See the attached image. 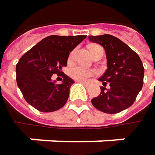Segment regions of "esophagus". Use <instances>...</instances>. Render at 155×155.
Returning a JSON list of instances; mask_svg holds the SVG:
<instances>
[{"label": "esophagus", "mask_w": 155, "mask_h": 155, "mask_svg": "<svg viewBox=\"0 0 155 155\" xmlns=\"http://www.w3.org/2000/svg\"><path fill=\"white\" fill-rule=\"evenodd\" d=\"M81 83H82L83 85H88V82L87 81H80Z\"/></svg>", "instance_id": "1"}]
</instances>
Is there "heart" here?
Wrapping results in <instances>:
<instances>
[{
	"mask_svg": "<svg viewBox=\"0 0 155 155\" xmlns=\"http://www.w3.org/2000/svg\"><path fill=\"white\" fill-rule=\"evenodd\" d=\"M99 47L97 45H93L90 47V50L94 48V47ZM73 57V53H71L70 56H69V60H71ZM96 74V71L93 69H90L84 66H81V65H77V66H74L73 68H71L70 70V75L71 77L74 80L77 81H86L90 77L93 76Z\"/></svg>",
	"mask_w": 155,
	"mask_h": 155,
	"instance_id": "1",
	"label": "heart"
}]
</instances>
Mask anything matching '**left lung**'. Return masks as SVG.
<instances>
[{
	"instance_id": "8db88e82",
	"label": "left lung",
	"mask_w": 155,
	"mask_h": 155,
	"mask_svg": "<svg viewBox=\"0 0 155 155\" xmlns=\"http://www.w3.org/2000/svg\"><path fill=\"white\" fill-rule=\"evenodd\" d=\"M89 39L104 47L108 64L107 71L99 79L103 83L101 94L91 103L104 113H119L133 105L143 87V63L134 50L114 36H90Z\"/></svg>"
}]
</instances>
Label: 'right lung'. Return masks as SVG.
<instances>
[{
  "label": "right lung",
  "mask_w": 155,
  "mask_h": 155,
  "mask_svg": "<svg viewBox=\"0 0 155 155\" xmlns=\"http://www.w3.org/2000/svg\"><path fill=\"white\" fill-rule=\"evenodd\" d=\"M85 38L83 35H52L20 57L16 81L28 104L41 112L55 111L65 105L74 81L61 70L67 65L70 52ZM53 74L62 77L61 84L51 80Z\"/></svg>",
  "instance_id": "1"
}]
</instances>
